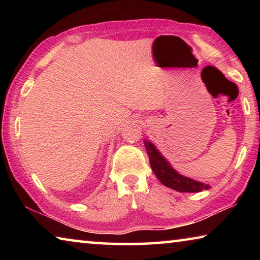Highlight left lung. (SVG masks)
Wrapping results in <instances>:
<instances>
[{
    "instance_id": "obj_1",
    "label": "left lung",
    "mask_w": 260,
    "mask_h": 260,
    "mask_svg": "<svg viewBox=\"0 0 260 260\" xmlns=\"http://www.w3.org/2000/svg\"><path fill=\"white\" fill-rule=\"evenodd\" d=\"M144 146H146L153 173L164 186L181 192H197L203 190V189L208 190L210 188L208 184H203L192 179L182 177L181 174L175 172L151 142L146 140Z\"/></svg>"
}]
</instances>
